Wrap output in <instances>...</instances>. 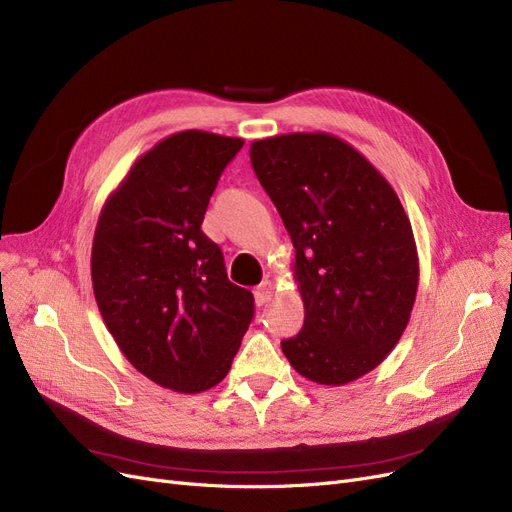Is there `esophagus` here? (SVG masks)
<instances>
[{
  "instance_id": "34e87169",
  "label": "esophagus",
  "mask_w": 512,
  "mask_h": 512,
  "mask_svg": "<svg viewBox=\"0 0 512 512\" xmlns=\"http://www.w3.org/2000/svg\"><path fill=\"white\" fill-rule=\"evenodd\" d=\"M273 292H275V284H273L271 280L262 282V284H260V286L254 290L256 303H258V305H265V303H269V301L273 299Z\"/></svg>"
}]
</instances>
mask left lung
Wrapping results in <instances>:
<instances>
[{"label": "left lung", "mask_w": 512, "mask_h": 512, "mask_svg": "<svg viewBox=\"0 0 512 512\" xmlns=\"http://www.w3.org/2000/svg\"><path fill=\"white\" fill-rule=\"evenodd\" d=\"M250 158L292 239L305 307L282 350L303 378L344 386L376 369L408 327L418 288L410 218L380 170L335 134L269 136Z\"/></svg>", "instance_id": "1"}]
</instances>
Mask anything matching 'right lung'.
<instances>
[{"label":"right lung","mask_w":512,"mask_h":512,"mask_svg":"<svg viewBox=\"0 0 512 512\" xmlns=\"http://www.w3.org/2000/svg\"><path fill=\"white\" fill-rule=\"evenodd\" d=\"M243 138L175 132L104 200L91 245L96 303L123 356L177 393L220 384L254 316L205 232L209 198Z\"/></svg>","instance_id":"1"}]
</instances>
